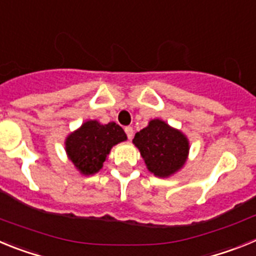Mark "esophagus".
<instances>
[{
	"instance_id": "obj_1",
	"label": "esophagus",
	"mask_w": 256,
	"mask_h": 256,
	"mask_svg": "<svg viewBox=\"0 0 256 256\" xmlns=\"http://www.w3.org/2000/svg\"><path fill=\"white\" fill-rule=\"evenodd\" d=\"M124 130H126L128 140H132L133 138V128H132V126H126V128H124Z\"/></svg>"
}]
</instances>
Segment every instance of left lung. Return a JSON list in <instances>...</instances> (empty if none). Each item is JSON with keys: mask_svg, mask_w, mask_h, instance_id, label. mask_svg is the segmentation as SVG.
Segmentation results:
<instances>
[{"mask_svg": "<svg viewBox=\"0 0 256 256\" xmlns=\"http://www.w3.org/2000/svg\"><path fill=\"white\" fill-rule=\"evenodd\" d=\"M133 144L140 148L148 170L158 177H168L177 172L188 154L186 137L159 119L136 133Z\"/></svg>", "mask_w": 256, "mask_h": 256, "instance_id": "obj_1", "label": "left lung"}]
</instances>
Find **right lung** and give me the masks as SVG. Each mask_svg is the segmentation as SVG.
Masks as SVG:
<instances>
[{"label":"right lung","instance_id":"obj_1","mask_svg":"<svg viewBox=\"0 0 256 256\" xmlns=\"http://www.w3.org/2000/svg\"><path fill=\"white\" fill-rule=\"evenodd\" d=\"M126 140L123 128L114 122L102 126L90 120L68 137L66 152L80 173L88 176L100 170L112 146Z\"/></svg>","mask_w":256,"mask_h":256}]
</instances>
